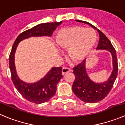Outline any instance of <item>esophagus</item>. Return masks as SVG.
<instances>
[{"label": "esophagus", "instance_id": "34e87169", "mask_svg": "<svg viewBox=\"0 0 125 125\" xmlns=\"http://www.w3.org/2000/svg\"><path fill=\"white\" fill-rule=\"evenodd\" d=\"M71 69L70 68H67V67H63L62 69V74H65V73H68V72H70Z\"/></svg>", "mask_w": 125, "mask_h": 125}]
</instances>
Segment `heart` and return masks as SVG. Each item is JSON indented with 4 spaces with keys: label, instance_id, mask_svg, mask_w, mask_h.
Here are the masks:
<instances>
[{
    "label": "heart",
    "instance_id": "heart-1",
    "mask_svg": "<svg viewBox=\"0 0 125 125\" xmlns=\"http://www.w3.org/2000/svg\"><path fill=\"white\" fill-rule=\"evenodd\" d=\"M96 39L95 32L92 29L73 26L61 29L56 36V43L62 49H69V59L78 62L89 53Z\"/></svg>",
    "mask_w": 125,
    "mask_h": 125
}]
</instances>
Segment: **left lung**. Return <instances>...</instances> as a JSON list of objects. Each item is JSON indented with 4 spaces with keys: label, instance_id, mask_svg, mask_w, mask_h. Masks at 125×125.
<instances>
[{
    "label": "left lung",
    "instance_id": "1",
    "mask_svg": "<svg viewBox=\"0 0 125 125\" xmlns=\"http://www.w3.org/2000/svg\"><path fill=\"white\" fill-rule=\"evenodd\" d=\"M76 21L89 24L93 28L97 29L96 27L87 21ZM97 31L99 34L100 39L96 49L106 50L111 53L114 69L111 76L107 81L103 83H95L92 81L87 76L85 67V60L73 68V74L75 76L72 86L73 91L80 100L86 103H95L104 99L111 91L118 74V66L116 51L105 35L98 29Z\"/></svg>",
    "mask_w": 125,
    "mask_h": 125
}]
</instances>
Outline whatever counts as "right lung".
I'll use <instances>...</instances> for the list:
<instances>
[{
	"label": "right lung",
	"instance_id": "right-lung-1",
	"mask_svg": "<svg viewBox=\"0 0 125 125\" xmlns=\"http://www.w3.org/2000/svg\"><path fill=\"white\" fill-rule=\"evenodd\" d=\"M60 22L45 23L38 24L32 28L23 31L15 40L9 55V66L11 72V78L16 89L21 95L30 102L35 104H42L47 102L53 96L57 91V84L63 78L62 67H53L45 77L34 83H26L21 81L17 76L15 70L14 58L18 43L21 41L32 36H52Z\"/></svg>",
	"mask_w": 125,
	"mask_h": 125
}]
</instances>
